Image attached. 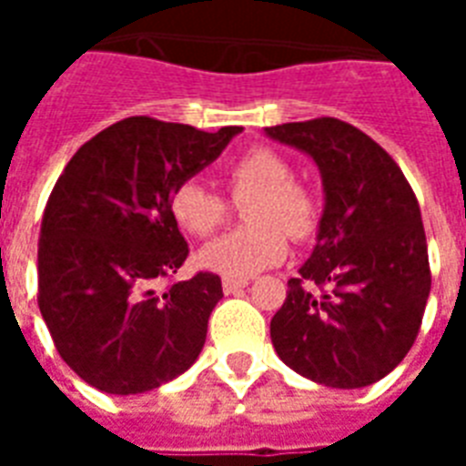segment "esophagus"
I'll return each instance as SVG.
<instances>
[{"label": "esophagus", "instance_id": "1", "mask_svg": "<svg viewBox=\"0 0 466 466\" xmlns=\"http://www.w3.org/2000/svg\"><path fill=\"white\" fill-rule=\"evenodd\" d=\"M247 278H225V280H222V290H225V295H232V292H239L241 288H247Z\"/></svg>", "mask_w": 466, "mask_h": 466}]
</instances>
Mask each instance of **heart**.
Masks as SVG:
<instances>
[{
	"label": "heart",
	"instance_id": "1",
	"mask_svg": "<svg viewBox=\"0 0 466 466\" xmlns=\"http://www.w3.org/2000/svg\"><path fill=\"white\" fill-rule=\"evenodd\" d=\"M225 181L234 203L244 205L248 227L227 232L200 248L198 263L227 278H248L273 268L295 244L311 239L319 229L317 196L292 178L290 161L268 147H251L225 168ZM168 210L176 225L193 237H208L229 215V205L215 190L198 181H181L171 190Z\"/></svg>",
	"mask_w": 466,
	"mask_h": 466
}]
</instances>
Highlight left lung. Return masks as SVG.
<instances>
[{
	"label": "left lung",
	"mask_w": 466,
	"mask_h": 466,
	"mask_svg": "<svg viewBox=\"0 0 466 466\" xmlns=\"http://www.w3.org/2000/svg\"><path fill=\"white\" fill-rule=\"evenodd\" d=\"M266 133L317 161L326 193L317 247L270 319L273 348L324 387H368L404 360L426 311L431 263L416 193L350 123L314 118Z\"/></svg>",
	"instance_id": "obj_1"
}]
</instances>
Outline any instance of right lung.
<instances>
[{
    "mask_svg": "<svg viewBox=\"0 0 466 466\" xmlns=\"http://www.w3.org/2000/svg\"><path fill=\"white\" fill-rule=\"evenodd\" d=\"M237 133L133 116L84 142L55 183L40 225L38 307L60 358L91 387L157 390L203 350L222 280L200 270L157 288L188 258L168 198Z\"/></svg>",
    "mask_w": 466,
    "mask_h": 466,
    "instance_id": "add662e5",
    "label": "right lung"
}]
</instances>
